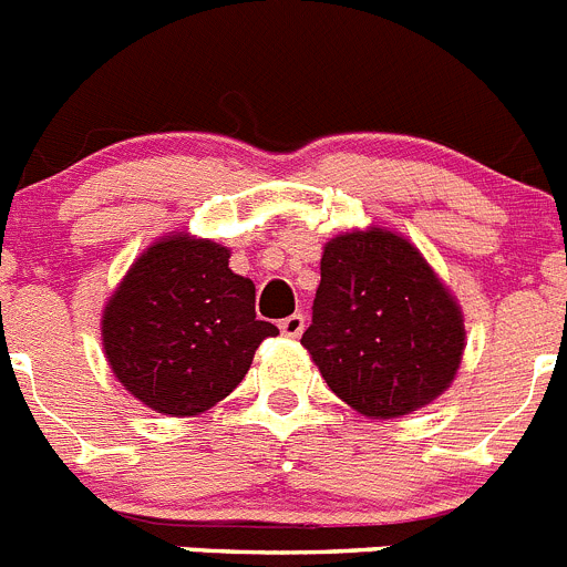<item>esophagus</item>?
I'll return each mask as SVG.
<instances>
[{
  "label": "esophagus",
  "instance_id": "esophagus-1",
  "mask_svg": "<svg viewBox=\"0 0 567 567\" xmlns=\"http://www.w3.org/2000/svg\"><path fill=\"white\" fill-rule=\"evenodd\" d=\"M278 329H280V334H284V337H292V340H295V337L303 334L306 318H303V315H300V311H298V315H289V318L280 320Z\"/></svg>",
  "mask_w": 567,
  "mask_h": 567
}]
</instances>
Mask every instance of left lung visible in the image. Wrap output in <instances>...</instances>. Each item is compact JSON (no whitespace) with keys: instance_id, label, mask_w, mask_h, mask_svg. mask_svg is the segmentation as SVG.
Segmentation results:
<instances>
[{"instance_id":"left-lung-1","label":"left lung","mask_w":567,"mask_h":567,"mask_svg":"<svg viewBox=\"0 0 567 567\" xmlns=\"http://www.w3.org/2000/svg\"><path fill=\"white\" fill-rule=\"evenodd\" d=\"M464 318L422 252L391 230L331 238L303 348L331 391L371 419H399L450 388Z\"/></svg>"}]
</instances>
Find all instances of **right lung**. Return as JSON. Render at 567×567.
<instances>
[{
    "label": "right lung",
    "mask_w": 567,
    "mask_h": 567,
    "mask_svg": "<svg viewBox=\"0 0 567 567\" xmlns=\"http://www.w3.org/2000/svg\"><path fill=\"white\" fill-rule=\"evenodd\" d=\"M103 351L123 388L163 415L205 413L230 396L272 323L230 249L168 236L132 264L103 309Z\"/></svg>",
    "instance_id": "1"
}]
</instances>
